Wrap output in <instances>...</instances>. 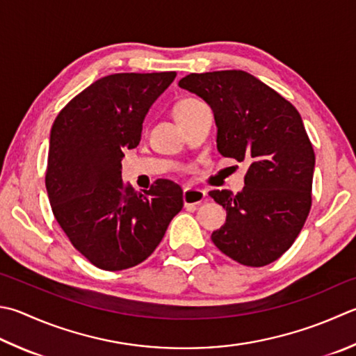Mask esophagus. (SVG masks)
I'll list each match as a JSON object with an SVG mask.
<instances>
[{
	"instance_id": "34e87169",
	"label": "esophagus",
	"mask_w": 356,
	"mask_h": 356,
	"mask_svg": "<svg viewBox=\"0 0 356 356\" xmlns=\"http://www.w3.org/2000/svg\"><path fill=\"white\" fill-rule=\"evenodd\" d=\"M207 200L206 192L200 189H184L183 192V201L186 207H193L201 203H204Z\"/></svg>"
}]
</instances>
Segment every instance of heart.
Returning <instances> with one entry per match:
<instances>
[{
    "label": "heart",
    "instance_id": "1",
    "mask_svg": "<svg viewBox=\"0 0 356 356\" xmlns=\"http://www.w3.org/2000/svg\"><path fill=\"white\" fill-rule=\"evenodd\" d=\"M203 105H206V104L203 102V100H200L197 97H184L175 105V110H173V113H175V118L178 122H181V120L189 118L193 111L198 110L200 106H203Z\"/></svg>",
    "mask_w": 356,
    "mask_h": 356
}]
</instances>
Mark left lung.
I'll return each mask as SVG.
<instances>
[{
    "label": "left lung",
    "instance_id": "8db88e82",
    "mask_svg": "<svg viewBox=\"0 0 356 356\" xmlns=\"http://www.w3.org/2000/svg\"><path fill=\"white\" fill-rule=\"evenodd\" d=\"M179 86L211 105L221 155L250 163L237 195L209 192L226 209L213 245L241 265H270L290 250L312 209L314 152L299 111L240 70L189 74Z\"/></svg>",
    "mask_w": 356,
    "mask_h": 356
}]
</instances>
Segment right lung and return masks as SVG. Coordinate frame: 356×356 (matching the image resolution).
<instances>
[{
    "mask_svg": "<svg viewBox=\"0 0 356 356\" xmlns=\"http://www.w3.org/2000/svg\"><path fill=\"white\" fill-rule=\"evenodd\" d=\"M175 76L111 74L79 92L54 120L44 177L51 209L71 245L100 270L144 261L183 207V191L170 179L140 193L120 178L124 150L139 144L147 110Z\"/></svg>",
    "mask_w": 356,
    "mask_h": 356,
    "instance_id": "1",
    "label": "right lung"
}]
</instances>
